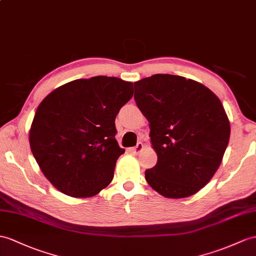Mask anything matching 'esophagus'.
Listing matches in <instances>:
<instances>
[{"label":"esophagus","mask_w":256,"mask_h":256,"mask_svg":"<svg viewBox=\"0 0 256 256\" xmlns=\"http://www.w3.org/2000/svg\"><path fill=\"white\" fill-rule=\"evenodd\" d=\"M142 150H143V143L139 142L134 148H130V152H132V154H139L142 151Z\"/></svg>","instance_id":"1"}]
</instances>
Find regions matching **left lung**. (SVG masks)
Here are the masks:
<instances>
[{"label": "left lung", "instance_id": "8db88e82", "mask_svg": "<svg viewBox=\"0 0 256 256\" xmlns=\"http://www.w3.org/2000/svg\"><path fill=\"white\" fill-rule=\"evenodd\" d=\"M134 84L158 154L146 180L165 198L194 194L214 176L229 142L230 124L220 100L198 81L175 74H153Z\"/></svg>", "mask_w": 256, "mask_h": 256}]
</instances>
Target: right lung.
I'll list each match as a JSON object with an SVG mask.
<instances>
[{
	"label": "right lung",
	"mask_w": 256,
	"mask_h": 256,
	"mask_svg": "<svg viewBox=\"0 0 256 256\" xmlns=\"http://www.w3.org/2000/svg\"><path fill=\"white\" fill-rule=\"evenodd\" d=\"M134 96L132 82L116 77L77 79L40 103L31 124V152L56 189L89 198L106 188L124 152L115 118Z\"/></svg>",
	"instance_id": "1"
}]
</instances>
